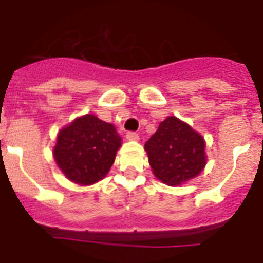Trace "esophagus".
I'll use <instances>...</instances> for the list:
<instances>
[{
	"instance_id": "esophagus-1",
	"label": "esophagus",
	"mask_w": 263,
	"mask_h": 263,
	"mask_svg": "<svg viewBox=\"0 0 263 263\" xmlns=\"http://www.w3.org/2000/svg\"><path fill=\"white\" fill-rule=\"evenodd\" d=\"M126 138L129 139V141H138L139 136L136 133V132H127Z\"/></svg>"
}]
</instances>
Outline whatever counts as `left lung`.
I'll use <instances>...</instances> for the list:
<instances>
[{
  "mask_svg": "<svg viewBox=\"0 0 263 263\" xmlns=\"http://www.w3.org/2000/svg\"><path fill=\"white\" fill-rule=\"evenodd\" d=\"M154 175L168 185H178L195 178L205 166L203 137L176 117L160 122L145 143Z\"/></svg>",
  "mask_w": 263,
  "mask_h": 263,
  "instance_id": "8db88e82",
  "label": "left lung"
}]
</instances>
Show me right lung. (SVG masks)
<instances>
[{
	"label": "right lung",
	"instance_id": "right-lung-1",
	"mask_svg": "<svg viewBox=\"0 0 263 263\" xmlns=\"http://www.w3.org/2000/svg\"><path fill=\"white\" fill-rule=\"evenodd\" d=\"M120 146L113 125L87 115L60 130L53 157L69 180L87 185L108 174Z\"/></svg>",
	"mask_w": 263,
	"mask_h": 263
}]
</instances>
